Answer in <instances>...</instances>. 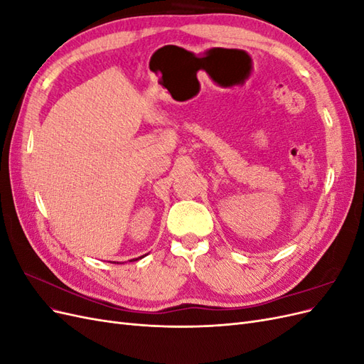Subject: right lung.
<instances>
[{
  "label": "right lung",
  "instance_id": "obj_1",
  "mask_svg": "<svg viewBox=\"0 0 364 364\" xmlns=\"http://www.w3.org/2000/svg\"><path fill=\"white\" fill-rule=\"evenodd\" d=\"M139 258H142V257H139ZM139 258H135V259H130V261H138Z\"/></svg>",
  "mask_w": 364,
  "mask_h": 364
}]
</instances>
